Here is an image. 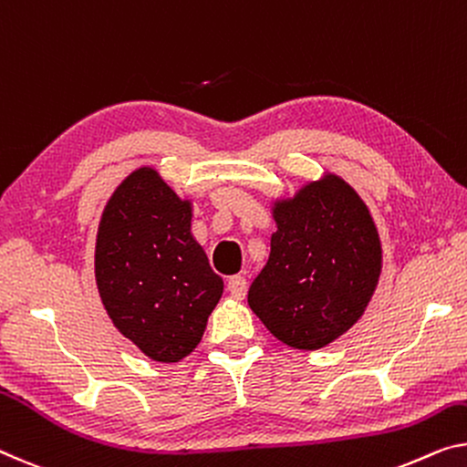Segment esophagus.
<instances>
[{"label": "esophagus", "instance_id": "obj_1", "mask_svg": "<svg viewBox=\"0 0 467 467\" xmlns=\"http://www.w3.org/2000/svg\"><path fill=\"white\" fill-rule=\"evenodd\" d=\"M226 289H228V294H231L234 300H243V297H245V294H247V281L243 276H231L228 278V283H226Z\"/></svg>", "mask_w": 467, "mask_h": 467}]
</instances>
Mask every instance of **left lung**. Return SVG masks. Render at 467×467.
<instances>
[{
    "label": "left lung",
    "mask_w": 467,
    "mask_h": 467,
    "mask_svg": "<svg viewBox=\"0 0 467 467\" xmlns=\"http://www.w3.org/2000/svg\"><path fill=\"white\" fill-rule=\"evenodd\" d=\"M276 231L266 266L249 287V308L296 350L329 346L365 315L384 252L360 194L333 171L270 207Z\"/></svg>",
    "instance_id": "left-lung-1"
}]
</instances>
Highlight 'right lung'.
<instances>
[{
  "label": "right lung",
  "instance_id": "obj_1",
  "mask_svg": "<svg viewBox=\"0 0 467 467\" xmlns=\"http://www.w3.org/2000/svg\"><path fill=\"white\" fill-rule=\"evenodd\" d=\"M191 224L192 199L142 165L110 194L96 233L94 275L104 310L157 363L189 357L224 291Z\"/></svg>",
  "mask_w": 467,
  "mask_h": 467
}]
</instances>
